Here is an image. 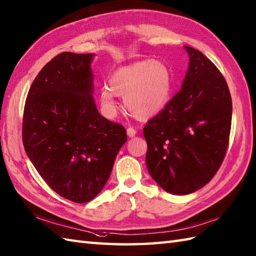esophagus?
<instances>
[{
	"label": "esophagus",
	"mask_w": 256,
	"mask_h": 256,
	"mask_svg": "<svg viewBox=\"0 0 256 256\" xmlns=\"http://www.w3.org/2000/svg\"><path fill=\"white\" fill-rule=\"evenodd\" d=\"M126 134H128V138H134V136L136 135V130L133 128H128L126 130Z\"/></svg>",
	"instance_id": "esophagus-1"
}]
</instances>
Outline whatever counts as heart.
I'll list each match as a JSON object with an SVG mask.
<instances>
[{"instance_id":"heart-1","label":"heart","mask_w":256,"mask_h":256,"mask_svg":"<svg viewBox=\"0 0 256 256\" xmlns=\"http://www.w3.org/2000/svg\"><path fill=\"white\" fill-rule=\"evenodd\" d=\"M109 82L110 87L104 85L99 90L100 102L106 114H116V96H124L130 114L138 120H148L169 102L172 74L167 64L144 60L118 68Z\"/></svg>"}]
</instances>
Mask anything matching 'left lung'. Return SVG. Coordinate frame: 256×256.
<instances>
[{"mask_svg": "<svg viewBox=\"0 0 256 256\" xmlns=\"http://www.w3.org/2000/svg\"><path fill=\"white\" fill-rule=\"evenodd\" d=\"M183 48L190 62L180 92L144 128L148 172L176 195L198 191L216 174L232 116L229 88L219 70L200 51Z\"/></svg>", "mask_w": 256, "mask_h": 256, "instance_id": "left-lung-1", "label": "left lung"}]
</instances>
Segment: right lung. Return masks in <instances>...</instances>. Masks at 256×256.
Listing matches in <instances>:
<instances>
[{"instance_id": "right-lung-1", "label": "right lung", "mask_w": 256, "mask_h": 256, "mask_svg": "<svg viewBox=\"0 0 256 256\" xmlns=\"http://www.w3.org/2000/svg\"><path fill=\"white\" fill-rule=\"evenodd\" d=\"M94 56L63 52L53 58L34 78L24 109L28 158L53 191L75 203L101 192L128 140L126 128L97 109Z\"/></svg>"}]
</instances>
